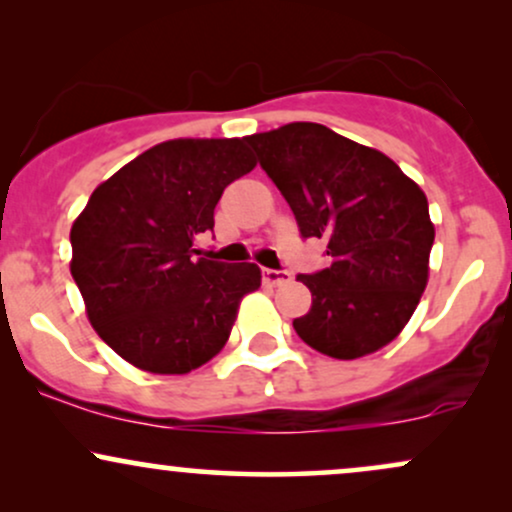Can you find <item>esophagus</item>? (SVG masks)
Wrapping results in <instances>:
<instances>
[{
	"label": "esophagus",
	"mask_w": 512,
	"mask_h": 512,
	"mask_svg": "<svg viewBox=\"0 0 512 512\" xmlns=\"http://www.w3.org/2000/svg\"><path fill=\"white\" fill-rule=\"evenodd\" d=\"M262 281L269 286H281L289 284L291 274L289 272H276V269H262Z\"/></svg>",
	"instance_id": "34e87169"
}]
</instances>
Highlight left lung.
Listing matches in <instances>:
<instances>
[{"mask_svg":"<svg viewBox=\"0 0 512 512\" xmlns=\"http://www.w3.org/2000/svg\"><path fill=\"white\" fill-rule=\"evenodd\" d=\"M303 238H325L332 264L301 274L313 296L293 330L320 354L351 361L399 337L428 284V199L383 151L317 122L245 137Z\"/></svg>","mask_w":512,"mask_h":512,"instance_id":"obj_1","label":"left lung"}]
</instances>
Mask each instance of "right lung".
Masks as SVG:
<instances>
[{"mask_svg":"<svg viewBox=\"0 0 512 512\" xmlns=\"http://www.w3.org/2000/svg\"><path fill=\"white\" fill-rule=\"evenodd\" d=\"M257 166L243 139H170L93 190L72 223V276L88 322L117 356L185 375L226 346L257 264L195 257L228 185ZM199 255V252H197Z\"/></svg>","mask_w":512,"mask_h":512,"instance_id":"1","label":"right lung"}]
</instances>
